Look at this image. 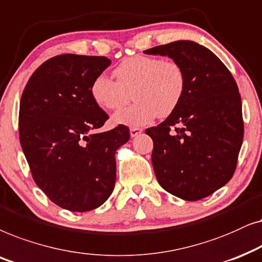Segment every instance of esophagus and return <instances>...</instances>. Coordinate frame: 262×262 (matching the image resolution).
Instances as JSON below:
<instances>
[{"instance_id": "1", "label": "esophagus", "mask_w": 262, "mask_h": 262, "mask_svg": "<svg viewBox=\"0 0 262 262\" xmlns=\"http://www.w3.org/2000/svg\"><path fill=\"white\" fill-rule=\"evenodd\" d=\"M129 132H130V137L135 138V137H138L139 134L142 133V129L138 128V127H132L130 129H129Z\"/></svg>"}]
</instances>
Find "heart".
I'll use <instances>...</instances> for the list:
<instances>
[{
  "mask_svg": "<svg viewBox=\"0 0 262 262\" xmlns=\"http://www.w3.org/2000/svg\"><path fill=\"white\" fill-rule=\"evenodd\" d=\"M116 81L98 75L91 85V96L104 110H118L132 98L135 103L114 115L116 124L141 125L155 116L173 113L182 98L186 76L175 61H162L152 56L128 57L114 69Z\"/></svg>",
  "mask_w": 262,
  "mask_h": 262,
  "instance_id": "obj_1",
  "label": "heart"
}]
</instances>
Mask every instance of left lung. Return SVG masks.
I'll return each instance as SVG.
<instances>
[{
  "instance_id": "8db88e82",
  "label": "left lung",
  "mask_w": 262,
  "mask_h": 262,
  "mask_svg": "<svg viewBox=\"0 0 262 262\" xmlns=\"http://www.w3.org/2000/svg\"><path fill=\"white\" fill-rule=\"evenodd\" d=\"M167 56L184 72L186 87L172 114L155 128L152 164L170 194L196 201L231 180L243 141L242 102L231 73L210 49L176 40L144 51ZM176 127V134L171 133Z\"/></svg>"
}]
</instances>
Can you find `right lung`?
Masks as SVG:
<instances>
[{"instance_id": "add662e5", "label": "right lung", "mask_w": 262, "mask_h": 262, "mask_svg": "<svg viewBox=\"0 0 262 262\" xmlns=\"http://www.w3.org/2000/svg\"><path fill=\"white\" fill-rule=\"evenodd\" d=\"M111 64L103 56L58 55L31 76L20 100L19 135L34 182L64 210L103 205L116 181V149L129 129L95 133L109 116L95 103L91 85Z\"/></svg>"}]
</instances>
